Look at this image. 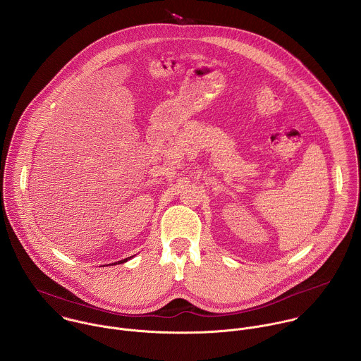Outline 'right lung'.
<instances>
[{"label": "right lung", "mask_w": 361, "mask_h": 361, "mask_svg": "<svg viewBox=\"0 0 361 361\" xmlns=\"http://www.w3.org/2000/svg\"><path fill=\"white\" fill-rule=\"evenodd\" d=\"M127 260H128V257H127V259H123V260H119V262H116V263L121 264V263H124V262H127ZM116 263H112V264H116Z\"/></svg>", "instance_id": "right-lung-1"}]
</instances>
